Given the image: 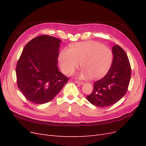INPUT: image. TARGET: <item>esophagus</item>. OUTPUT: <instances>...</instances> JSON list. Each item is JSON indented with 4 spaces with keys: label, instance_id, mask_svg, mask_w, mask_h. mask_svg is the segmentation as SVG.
Instances as JSON below:
<instances>
[{
    "label": "esophagus",
    "instance_id": "34e87169",
    "mask_svg": "<svg viewBox=\"0 0 146 146\" xmlns=\"http://www.w3.org/2000/svg\"><path fill=\"white\" fill-rule=\"evenodd\" d=\"M76 82L77 83H78V84H79V85H83V82H81V81H78V80H76Z\"/></svg>",
    "mask_w": 146,
    "mask_h": 146
}]
</instances>
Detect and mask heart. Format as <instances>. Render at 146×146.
Here are the masks:
<instances>
[{
    "label": "heart",
    "instance_id": "b5f03b06",
    "mask_svg": "<svg viewBox=\"0 0 146 146\" xmlns=\"http://www.w3.org/2000/svg\"><path fill=\"white\" fill-rule=\"evenodd\" d=\"M113 59L110 48L93 41L74 44L70 48L61 50L59 55L61 69L68 76L73 74L81 63L82 78L103 77L111 67Z\"/></svg>",
    "mask_w": 146,
    "mask_h": 146
}]
</instances>
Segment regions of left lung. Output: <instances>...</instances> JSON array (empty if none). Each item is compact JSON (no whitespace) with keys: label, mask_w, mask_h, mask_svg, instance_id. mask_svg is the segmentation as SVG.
Listing matches in <instances>:
<instances>
[{"label":"left lung","mask_w":146,"mask_h":146,"mask_svg":"<svg viewBox=\"0 0 146 146\" xmlns=\"http://www.w3.org/2000/svg\"><path fill=\"white\" fill-rule=\"evenodd\" d=\"M113 60L111 68L105 76L94 83L92 92L86 97L97 107H107L122 99L128 90L131 66L125 52L118 45L113 47Z\"/></svg>","instance_id":"left-lung-1"}]
</instances>
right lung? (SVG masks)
<instances>
[{"label": "right lung", "instance_id": "obj_1", "mask_svg": "<svg viewBox=\"0 0 146 146\" xmlns=\"http://www.w3.org/2000/svg\"><path fill=\"white\" fill-rule=\"evenodd\" d=\"M61 41L48 35L35 38L25 45L17 61V86L33 103L50 102L69 80L57 66Z\"/></svg>", "mask_w": 146, "mask_h": 146}]
</instances>
